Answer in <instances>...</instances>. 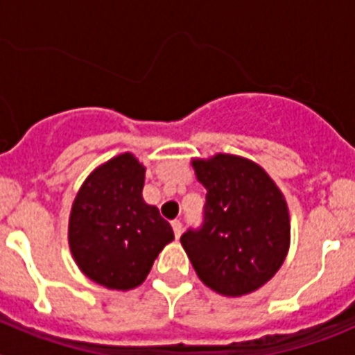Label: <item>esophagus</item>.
<instances>
[{"instance_id": "obj_1", "label": "esophagus", "mask_w": 355, "mask_h": 355, "mask_svg": "<svg viewBox=\"0 0 355 355\" xmlns=\"http://www.w3.org/2000/svg\"><path fill=\"white\" fill-rule=\"evenodd\" d=\"M172 229H174L175 238H180L181 233H183V224L180 220H172Z\"/></svg>"}]
</instances>
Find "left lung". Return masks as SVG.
Here are the masks:
<instances>
[{
  "label": "left lung",
  "instance_id": "1",
  "mask_svg": "<svg viewBox=\"0 0 355 355\" xmlns=\"http://www.w3.org/2000/svg\"><path fill=\"white\" fill-rule=\"evenodd\" d=\"M206 188L205 224L181 245L197 277L224 297L259 290L277 274L290 250L286 199L265 168L249 158L216 153L192 158Z\"/></svg>",
  "mask_w": 355,
  "mask_h": 355
}]
</instances>
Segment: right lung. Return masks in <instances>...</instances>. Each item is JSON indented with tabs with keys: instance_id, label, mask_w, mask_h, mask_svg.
Instances as JSON below:
<instances>
[{
	"instance_id": "obj_1",
	"label": "right lung",
	"mask_w": 355,
	"mask_h": 355,
	"mask_svg": "<svg viewBox=\"0 0 355 355\" xmlns=\"http://www.w3.org/2000/svg\"><path fill=\"white\" fill-rule=\"evenodd\" d=\"M146 167L131 153L94 168L69 215V249L78 268L108 290L128 291L146 281L172 227L142 197Z\"/></svg>"
}]
</instances>
